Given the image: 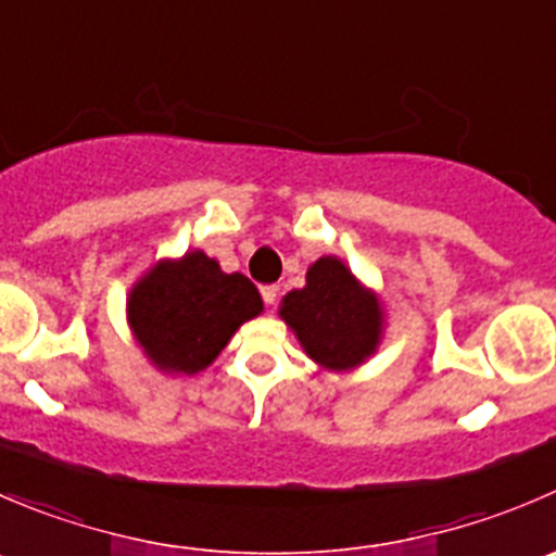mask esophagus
<instances>
[{
	"mask_svg": "<svg viewBox=\"0 0 556 556\" xmlns=\"http://www.w3.org/2000/svg\"><path fill=\"white\" fill-rule=\"evenodd\" d=\"M277 293H279V288H277V285H263V288H261V295H263V301H266L268 306H271L274 301H277Z\"/></svg>",
	"mask_w": 556,
	"mask_h": 556,
	"instance_id": "esophagus-1",
	"label": "esophagus"
}]
</instances>
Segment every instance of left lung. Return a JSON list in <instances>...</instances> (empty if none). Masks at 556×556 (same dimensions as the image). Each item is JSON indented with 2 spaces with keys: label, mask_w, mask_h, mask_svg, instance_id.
Returning <instances> with one entry per match:
<instances>
[{
  "label": "left lung",
  "mask_w": 556,
  "mask_h": 556,
  "mask_svg": "<svg viewBox=\"0 0 556 556\" xmlns=\"http://www.w3.org/2000/svg\"><path fill=\"white\" fill-rule=\"evenodd\" d=\"M279 317L306 355L333 371L364 364L382 337L380 301L333 255L312 263L304 288L282 299Z\"/></svg>",
  "instance_id": "8db88e82"
}]
</instances>
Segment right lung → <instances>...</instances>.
Returning a JSON list of instances; mask_svg holds the SVG:
<instances>
[{
	"label": "right lung",
	"mask_w": 556,
	"mask_h": 556,
	"mask_svg": "<svg viewBox=\"0 0 556 556\" xmlns=\"http://www.w3.org/2000/svg\"><path fill=\"white\" fill-rule=\"evenodd\" d=\"M263 312L244 274H225L214 257L192 250L160 261L127 299V320L147 358L168 375L206 369L241 323Z\"/></svg>",
	"instance_id": "obj_1"
}]
</instances>
